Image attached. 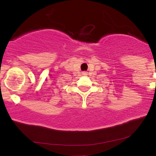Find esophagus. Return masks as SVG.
<instances>
[{"label":"esophagus","instance_id":"obj_1","mask_svg":"<svg viewBox=\"0 0 156 156\" xmlns=\"http://www.w3.org/2000/svg\"><path fill=\"white\" fill-rule=\"evenodd\" d=\"M82 75H87V73H86V72H83Z\"/></svg>","mask_w":156,"mask_h":156}]
</instances>
